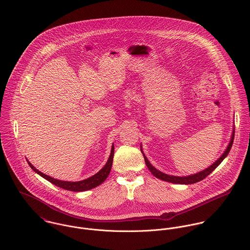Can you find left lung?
Masks as SVG:
<instances>
[{"label":"left lung","instance_id":"1","mask_svg":"<svg viewBox=\"0 0 250 250\" xmlns=\"http://www.w3.org/2000/svg\"><path fill=\"white\" fill-rule=\"evenodd\" d=\"M234 136H235V131H233V134H232V138H231V141L227 147L226 150L223 152V154L211 165L209 166L208 168H207L206 170H203L202 172H199L197 174H194V175H191V176H188V177H176V176H170V175H167V174H164L160 171H158L157 169H155L150 162L149 160L147 159V157L145 156L144 154V159H145V162H146V165L147 167L149 168V170L150 171V173L157 179L159 180H162V181H165V182H169V183H173V184H180V185H191V184H195V183H198L200 181L204 180L206 177H208L221 162L222 160L228 155L229 151L232 148V145H233V142H234Z\"/></svg>","mask_w":250,"mask_h":250}]
</instances>
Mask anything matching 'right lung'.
Here are the masks:
<instances>
[{
  "label": "right lung",
  "instance_id": "add662e5",
  "mask_svg": "<svg viewBox=\"0 0 250 250\" xmlns=\"http://www.w3.org/2000/svg\"><path fill=\"white\" fill-rule=\"evenodd\" d=\"M113 156H114V146H112V150H111V154L106 162V164L104 165V167L100 170V172H98L96 175H94L93 177H90L84 181H80V182H63V181H60V180H56L53 179L49 176L42 173L41 171L37 170L32 164L31 162H29L28 160V164L30 165V167L36 172L38 173L40 176H42V178H44L45 180H47L48 182H50L51 184L63 188L65 190H69V191H85V190H89L92 189L94 188L99 187L101 185L108 177L110 171H111V167H112V163H113Z\"/></svg>",
  "mask_w": 250,
  "mask_h": 250
}]
</instances>
